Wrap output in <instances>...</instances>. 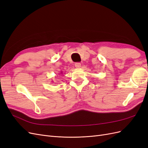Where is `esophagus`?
Instances as JSON below:
<instances>
[{
  "label": "esophagus",
  "mask_w": 148,
  "mask_h": 148,
  "mask_svg": "<svg viewBox=\"0 0 148 148\" xmlns=\"http://www.w3.org/2000/svg\"><path fill=\"white\" fill-rule=\"evenodd\" d=\"M75 66L77 67V68H79V67L81 66V63H80V62H76L75 64Z\"/></svg>",
  "instance_id": "34e87169"
}]
</instances>
